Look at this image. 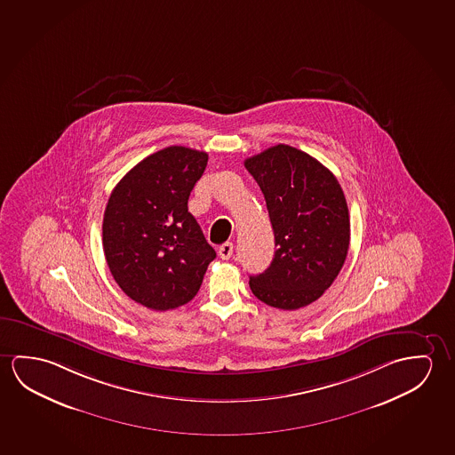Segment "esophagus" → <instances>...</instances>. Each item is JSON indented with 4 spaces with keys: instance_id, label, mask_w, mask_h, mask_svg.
<instances>
[{
    "instance_id": "obj_1",
    "label": "esophagus",
    "mask_w": 455,
    "mask_h": 455,
    "mask_svg": "<svg viewBox=\"0 0 455 455\" xmlns=\"http://www.w3.org/2000/svg\"><path fill=\"white\" fill-rule=\"evenodd\" d=\"M232 252H234V245H232V243H224V245L220 246V250H218L220 258L224 260L231 259Z\"/></svg>"
}]
</instances>
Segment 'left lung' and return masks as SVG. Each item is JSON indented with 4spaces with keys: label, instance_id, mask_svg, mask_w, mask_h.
<instances>
[{
    "label": "left lung",
    "instance_id": "obj_1",
    "mask_svg": "<svg viewBox=\"0 0 455 455\" xmlns=\"http://www.w3.org/2000/svg\"><path fill=\"white\" fill-rule=\"evenodd\" d=\"M274 228L267 270L250 276L260 302L280 310L310 305L331 288L347 259L349 212L339 180L308 153L280 144L245 159Z\"/></svg>",
    "mask_w": 455,
    "mask_h": 455
}]
</instances>
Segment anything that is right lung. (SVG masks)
<instances>
[{
	"instance_id": "1",
	"label": "right lung",
	"mask_w": 455,
	"mask_h": 455,
	"mask_svg": "<svg viewBox=\"0 0 455 455\" xmlns=\"http://www.w3.org/2000/svg\"><path fill=\"white\" fill-rule=\"evenodd\" d=\"M209 155L172 145L153 153L116 183L102 220L110 274L134 302L155 311L189 302L217 252L188 212Z\"/></svg>"
}]
</instances>
